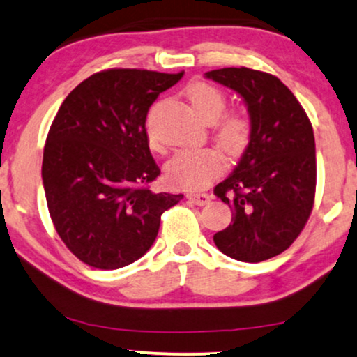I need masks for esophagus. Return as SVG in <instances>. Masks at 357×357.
I'll return each instance as SVG.
<instances>
[{"instance_id": "1", "label": "esophagus", "mask_w": 357, "mask_h": 357, "mask_svg": "<svg viewBox=\"0 0 357 357\" xmlns=\"http://www.w3.org/2000/svg\"><path fill=\"white\" fill-rule=\"evenodd\" d=\"M187 197H188V200L192 202V204L200 205V206L206 205L210 200H212V197H210L208 193H200V192H192V193H188Z\"/></svg>"}]
</instances>
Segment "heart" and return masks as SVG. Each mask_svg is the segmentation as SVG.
<instances>
[{"label": "heart", "instance_id": "obj_1", "mask_svg": "<svg viewBox=\"0 0 357 357\" xmlns=\"http://www.w3.org/2000/svg\"><path fill=\"white\" fill-rule=\"evenodd\" d=\"M185 96L192 111L204 121H213L225 107V96L208 82L195 81L187 86ZM250 139V121L231 112L217 124V142L228 153H240ZM152 144L155 142L152 140ZM223 157L217 149H183L170 158L165 167L167 177L185 188H204L223 172Z\"/></svg>", "mask_w": 357, "mask_h": 357}]
</instances>
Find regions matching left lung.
Masks as SVG:
<instances>
[{
	"mask_svg": "<svg viewBox=\"0 0 357 357\" xmlns=\"http://www.w3.org/2000/svg\"><path fill=\"white\" fill-rule=\"evenodd\" d=\"M205 77L235 91L250 114V142L235 170L213 190L233 212L231 223L213 241L238 261H263L289 248L313 210V126L276 76L223 68Z\"/></svg>",
	"mask_w": 357,
	"mask_h": 357,
	"instance_id": "left-lung-1",
	"label": "left lung"
}]
</instances>
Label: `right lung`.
I'll list each match as a JSON object with an SVG mask.
<instances>
[{"label": "right lung", "instance_id": "right-lung-1", "mask_svg": "<svg viewBox=\"0 0 357 357\" xmlns=\"http://www.w3.org/2000/svg\"><path fill=\"white\" fill-rule=\"evenodd\" d=\"M183 73L107 69L61 104L43 155V185L57 235L82 263L117 270L144 257L160 217L182 193L151 190L158 175L145 119Z\"/></svg>", "mask_w": 357, "mask_h": 357}]
</instances>
